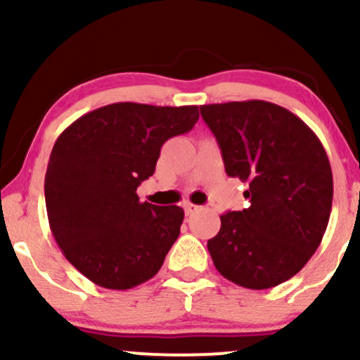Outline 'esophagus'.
<instances>
[{"label":"esophagus","mask_w":360,"mask_h":360,"mask_svg":"<svg viewBox=\"0 0 360 360\" xmlns=\"http://www.w3.org/2000/svg\"><path fill=\"white\" fill-rule=\"evenodd\" d=\"M184 212H186V214H194L196 212H200V206L198 205H193V203H186L184 205Z\"/></svg>","instance_id":"obj_1"}]
</instances>
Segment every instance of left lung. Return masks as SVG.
<instances>
[{
    "label": "left lung",
    "mask_w": 360,
    "mask_h": 360,
    "mask_svg": "<svg viewBox=\"0 0 360 360\" xmlns=\"http://www.w3.org/2000/svg\"><path fill=\"white\" fill-rule=\"evenodd\" d=\"M225 171L249 184L250 206L221 214L208 240L214 267L247 289L291 279L311 259L332 212L333 177L320 139L295 113L262 100L200 106Z\"/></svg>",
    "instance_id": "left-lung-1"
}]
</instances>
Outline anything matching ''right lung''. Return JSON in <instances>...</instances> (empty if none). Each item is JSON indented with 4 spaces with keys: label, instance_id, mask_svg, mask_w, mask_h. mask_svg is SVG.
I'll return each instance as SVG.
<instances>
[{
    "label": "right lung",
    "instance_id": "add662e5",
    "mask_svg": "<svg viewBox=\"0 0 360 360\" xmlns=\"http://www.w3.org/2000/svg\"><path fill=\"white\" fill-rule=\"evenodd\" d=\"M198 106L113 103L82 115L56 140L45 172L49 225L91 283L125 291L152 279L179 237L184 210L140 201L160 147L186 134Z\"/></svg>",
    "mask_w": 360,
    "mask_h": 360
}]
</instances>
